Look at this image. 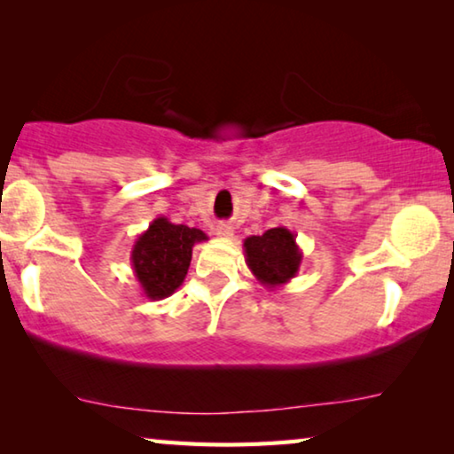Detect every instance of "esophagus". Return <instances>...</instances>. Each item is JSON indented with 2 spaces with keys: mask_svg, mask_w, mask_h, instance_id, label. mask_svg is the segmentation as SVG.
<instances>
[{
  "mask_svg": "<svg viewBox=\"0 0 454 454\" xmlns=\"http://www.w3.org/2000/svg\"><path fill=\"white\" fill-rule=\"evenodd\" d=\"M214 234L218 236V239H230V236L234 234V228L232 224H228V222H220V224L214 228Z\"/></svg>",
  "mask_w": 454,
  "mask_h": 454,
  "instance_id": "1",
  "label": "esophagus"
}]
</instances>
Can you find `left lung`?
Returning <instances> with one entry per match:
<instances>
[{"mask_svg": "<svg viewBox=\"0 0 454 454\" xmlns=\"http://www.w3.org/2000/svg\"><path fill=\"white\" fill-rule=\"evenodd\" d=\"M242 247L250 273L269 292L292 281L303 259L295 234L286 226L270 228L261 236H248Z\"/></svg>", "mask_w": 454, "mask_h": 454, "instance_id": "8db88e82", "label": "left lung"}]
</instances>
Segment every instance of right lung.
I'll use <instances>...</instances> for the list:
<instances>
[{"label":"right lung","instance_id":"right-lung-1","mask_svg":"<svg viewBox=\"0 0 454 454\" xmlns=\"http://www.w3.org/2000/svg\"><path fill=\"white\" fill-rule=\"evenodd\" d=\"M207 240L206 232L185 224H173L165 215L151 222L134 242L130 262L142 294L148 300H165L184 283L192 250Z\"/></svg>","mask_w":454,"mask_h":454}]
</instances>
